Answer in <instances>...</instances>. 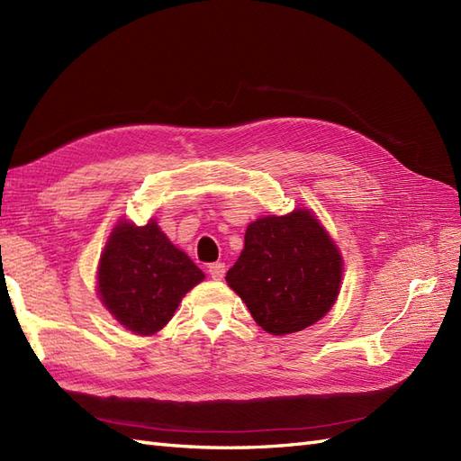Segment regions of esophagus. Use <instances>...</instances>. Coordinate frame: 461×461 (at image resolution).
Here are the masks:
<instances>
[{
  "mask_svg": "<svg viewBox=\"0 0 461 461\" xmlns=\"http://www.w3.org/2000/svg\"><path fill=\"white\" fill-rule=\"evenodd\" d=\"M208 273H210V276L214 278V280H221L223 275H226V265H223V263H212L208 267Z\"/></svg>",
  "mask_w": 461,
  "mask_h": 461,
  "instance_id": "34e87169",
  "label": "esophagus"
}]
</instances>
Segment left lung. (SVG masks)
Here are the masks:
<instances>
[{
  "mask_svg": "<svg viewBox=\"0 0 461 461\" xmlns=\"http://www.w3.org/2000/svg\"><path fill=\"white\" fill-rule=\"evenodd\" d=\"M343 278V257L312 210L251 221L245 245L228 270L258 327L270 335L303 331L329 313Z\"/></svg>",
  "mask_w": 461,
  "mask_h": 461,
  "instance_id": "1",
  "label": "left lung"
}]
</instances>
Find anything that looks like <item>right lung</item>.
Returning a JSON list of instances; mask_svg holds the SVG:
<instances>
[{
    "instance_id": "1",
    "label": "right lung",
    "mask_w": 461,
    "mask_h": 461,
    "mask_svg": "<svg viewBox=\"0 0 461 461\" xmlns=\"http://www.w3.org/2000/svg\"><path fill=\"white\" fill-rule=\"evenodd\" d=\"M203 280V270L156 220L134 226L122 218L99 258L97 296L128 331L149 337L171 321L185 294Z\"/></svg>"
}]
</instances>
